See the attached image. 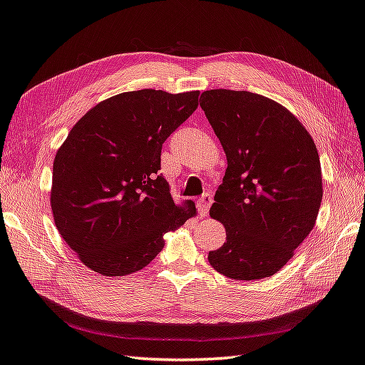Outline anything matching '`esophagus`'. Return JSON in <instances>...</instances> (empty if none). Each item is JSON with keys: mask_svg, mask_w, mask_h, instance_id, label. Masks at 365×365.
<instances>
[{"mask_svg": "<svg viewBox=\"0 0 365 365\" xmlns=\"http://www.w3.org/2000/svg\"><path fill=\"white\" fill-rule=\"evenodd\" d=\"M212 202H213V199H212V195H209V192H205V195L201 199H199L197 209H199V213H201V217L209 215V209H210Z\"/></svg>", "mask_w": 365, "mask_h": 365, "instance_id": "obj_1", "label": "esophagus"}]
</instances>
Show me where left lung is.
Returning <instances> with one entry per match:
<instances>
[{
  "instance_id": "1",
  "label": "left lung",
  "mask_w": 365,
  "mask_h": 365,
  "mask_svg": "<svg viewBox=\"0 0 365 365\" xmlns=\"http://www.w3.org/2000/svg\"><path fill=\"white\" fill-rule=\"evenodd\" d=\"M201 107L227 160L210 217L226 227L210 266L232 280L277 274L315 226L323 178L315 142L292 113L250 91L209 90Z\"/></svg>"
}]
</instances>
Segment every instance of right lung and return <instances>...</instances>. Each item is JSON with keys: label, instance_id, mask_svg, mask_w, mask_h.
<instances>
[{"label": "right lung", "instance_id": "right-lung-1", "mask_svg": "<svg viewBox=\"0 0 365 365\" xmlns=\"http://www.w3.org/2000/svg\"><path fill=\"white\" fill-rule=\"evenodd\" d=\"M199 91H126L96 104L77 121L53 161L55 226L85 266L106 277L144 269L163 235L196 215L174 202L161 169V148L192 112Z\"/></svg>", "mask_w": 365, "mask_h": 365}]
</instances>
